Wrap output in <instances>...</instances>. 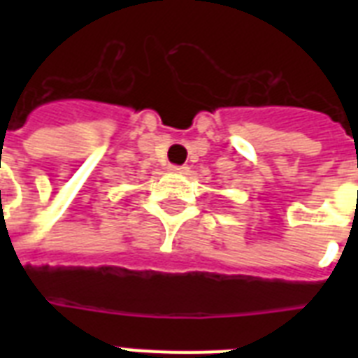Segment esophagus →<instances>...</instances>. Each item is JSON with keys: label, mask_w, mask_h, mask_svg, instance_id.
I'll return each mask as SVG.
<instances>
[{"label": "esophagus", "mask_w": 358, "mask_h": 358, "mask_svg": "<svg viewBox=\"0 0 358 358\" xmlns=\"http://www.w3.org/2000/svg\"><path fill=\"white\" fill-rule=\"evenodd\" d=\"M169 171H171V173L184 174V173H187V167H185V165H171V167H169Z\"/></svg>", "instance_id": "1"}]
</instances>
